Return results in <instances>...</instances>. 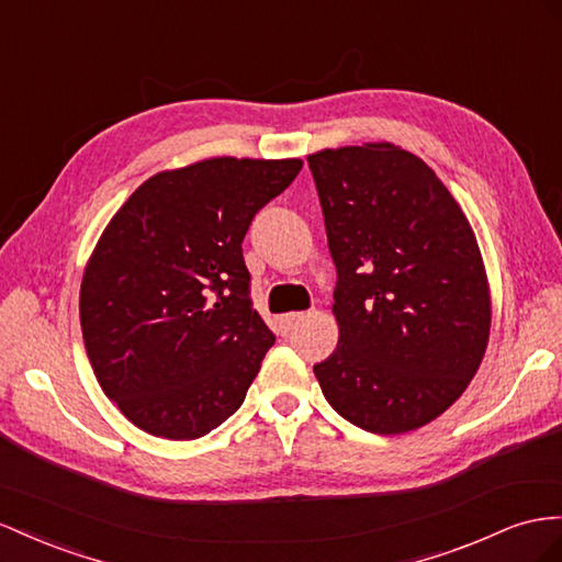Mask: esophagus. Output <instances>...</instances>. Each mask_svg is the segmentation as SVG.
<instances>
[{"label":"esophagus","instance_id":"1","mask_svg":"<svg viewBox=\"0 0 562 562\" xmlns=\"http://www.w3.org/2000/svg\"><path fill=\"white\" fill-rule=\"evenodd\" d=\"M305 312H291V314H283L281 318H279V330H281V336H291V333L297 328V324L300 322H305Z\"/></svg>","mask_w":562,"mask_h":562}]
</instances>
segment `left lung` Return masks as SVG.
I'll list each match as a JSON object with an SVG mask.
<instances>
[{
  "label": "left lung",
  "mask_w": 562,
  "mask_h": 562,
  "mask_svg": "<svg viewBox=\"0 0 562 562\" xmlns=\"http://www.w3.org/2000/svg\"><path fill=\"white\" fill-rule=\"evenodd\" d=\"M338 271L340 340L314 363L352 426L400 435L457 402L490 338V291L473 229L426 162L394 144L307 158Z\"/></svg>",
  "instance_id": "left-lung-1"
}]
</instances>
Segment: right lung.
I'll return each instance as SVG.
<instances>
[{
  "instance_id": "1",
  "label": "right lung",
  "mask_w": 562,
  "mask_h": 562,
  "mask_svg": "<svg viewBox=\"0 0 562 562\" xmlns=\"http://www.w3.org/2000/svg\"><path fill=\"white\" fill-rule=\"evenodd\" d=\"M302 160L212 158L160 172L105 226L80 324L97 381L136 428L195 439L238 412L274 333L252 310L244 238Z\"/></svg>"
}]
</instances>
